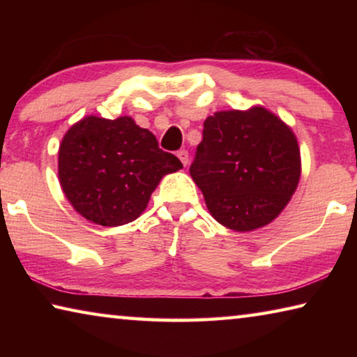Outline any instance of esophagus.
<instances>
[{"instance_id":"esophagus-1","label":"esophagus","mask_w":357,"mask_h":357,"mask_svg":"<svg viewBox=\"0 0 357 357\" xmlns=\"http://www.w3.org/2000/svg\"><path fill=\"white\" fill-rule=\"evenodd\" d=\"M178 157H179V160L183 162V165L187 167V164H189V153H187L185 149H181L178 153Z\"/></svg>"}]
</instances>
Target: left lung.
<instances>
[{
    "label": "left lung",
    "instance_id": "1",
    "mask_svg": "<svg viewBox=\"0 0 357 357\" xmlns=\"http://www.w3.org/2000/svg\"><path fill=\"white\" fill-rule=\"evenodd\" d=\"M190 176L220 225L253 231L273 222L298 189V138L261 105L215 112L204 121Z\"/></svg>",
    "mask_w": 357,
    "mask_h": 357
}]
</instances>
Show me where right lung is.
Segmentation results:
<instances>
[{"instance_id": "right-lung-1", "label": "right lung", "mask_w": 357, "mask_h": 357, "mask_svg": "<svg viewBox=\"0 0 357 357\" xmlns=\"http://www.w3.org/2000/svg\"><path fill=\"white\" fill-rule=\"evenodd\" d=\"M183 168L176 155L130 116L89 114L66 132L58 151V179L78 214L102 227L134 222L165 174Z\"/></svg>"}]
</instances>
